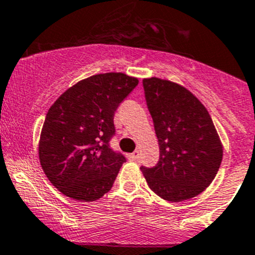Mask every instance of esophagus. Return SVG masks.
Segmentation results:
<instances>
[{
	"mask_svg": "<svg viewBox=\"0 0 255 255\" xmlns=\"http://www.w3.org/2000/svg\"><path fill=\"white\" fill-rule=\"evenodd\" d=\"M138 157H139V152L138 151H134L133 153L128 154V158H129V160H137Z\"/></svg>",
	"mask_w": 255,
	"mask_h": 255,
	"instance_id": "1",
	"label": "esophagus"
}]
</instances>
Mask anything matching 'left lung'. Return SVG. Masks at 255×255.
Wrapping results in <instances>:
<instances>
[{"mask_svg":"<svg viewBox=\"0 0 255 255\" xmlns=\"http://www.w3.org/2000/svg\"><path fill=\"white\" fill-rule=\"evenodd\" d=\"M160 160L141 170L149 189L178 203L197 196L213 182L223 160V144L210 114L190 90L160 78L143 79Z\"/></svg>","mask_w":255,"mask_h":255,"instance_id":"left-lung-1","label":"left lung"}]
</instances>
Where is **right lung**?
I'll return each instance as SVG.
<instances>
[{"label": "right lung", "instance_id": "1", "mask_svg": "<svg viewBox=\"0 0 255 255\" xmlns=\"http://www.w3.org/2000/svg\"><path fill=\"white\" fill-rule=\"evenodd\" d=\"M138 79L97 74L69 88L50 107L39 142L45 175L61 194L95 201L113 186L126 157L109 147L117 108Z\"/></svg>", "mask_w": 255, "mask_h": 255}]
</instances>
